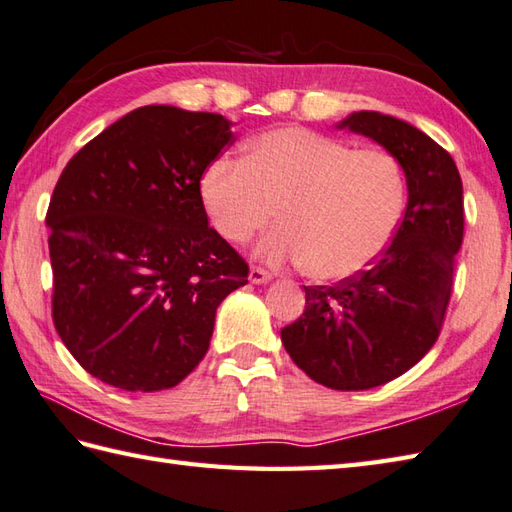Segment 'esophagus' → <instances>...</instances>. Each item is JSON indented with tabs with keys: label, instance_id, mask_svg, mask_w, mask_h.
Instances as JSON below:
<instances>
[{
	"label": "esophagus",
	"instance_id": "obj_1",
	"mask_svg": "<svg viewBox=\"0 0 512 512\" xmlns=\"http://www.w3.org/2000/svg\"><path fill=\"white\" fill-rule=\"evenodd\" d=\"M271 280V274L269 271H265L263 267H252L249 269V283L252 285H265Z\"/></svg>",
	"mask_w": 512,
	"mask_h": 512
}]
</instances>
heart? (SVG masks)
I'll return each mask as SVG.
<instances>
[{
    "mask_svg": "<svg viewBox=\"0 0 512 512\" xmlns=\"http://www.w3.org/2000/svg\"><path fill=\"white\" fill-rule=\"evenodd\" d=\"M203 212L227 243L243 245L278 218L256 254L302 263L309 278L333 283L369 269L391 245L406 207L398 156L298 125L247 143L243 163L216 159L198 181Z\"/></svg>",
    "mask_w": 512,
    "mask_h": 512,
    "instance_id": "1",
    "label": "heart"
}]
</instances>
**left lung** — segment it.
Masks as SVG:
<instances>
[{
  "label": "left lung",
  "instance_id": "obj_1",
  "mask_svg": "<svg viewBox=\"0 0 512 512\" xmlns=\"http://www.w3.org/2000/svg\"><path fill=\"white\" fill-rule=\"evenodd\" d=\"M336 128L398 156L409 203L369 269L336 287H305V314L280 340L322 387L367 391L409 371L440 336L464 238L462 179L453 156L402 119L360 110Z\"/></svg>",
  "mask_w": 512,
  "mask_h": 512
}]
</instances>
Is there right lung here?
Segmentation results:
<instances>
[{"instance_id": "right-lung-1", "label": "right lung", "mask_w": 512, "mask_h": 512, "mask_svg": "<svg viewBox=\"0 0 512 512\" xmlns=\"http://www.w3.org/2000/svg\"><path fill=\"white\" fill-rule=\"evenodd\" d=\"M232 121L143 106L72 156L50 198L52 320L75 360L123 391H163L210 347L249 267L207 223L198 181Z\"/></svg>"}]
</instances>
